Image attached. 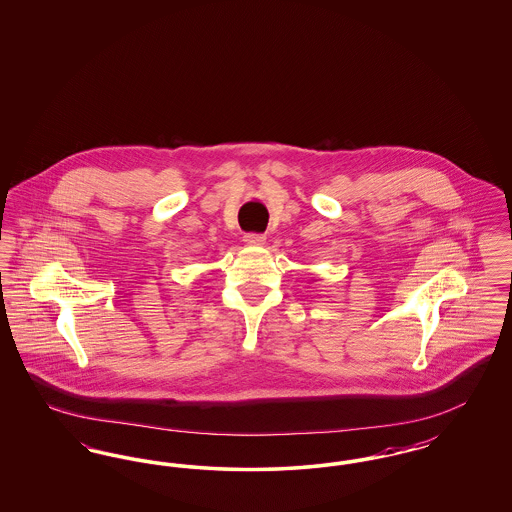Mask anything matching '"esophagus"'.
<instances>
[{
	"mask_svg": "<svg viewBox=\"0 0 512 512\" xmlns=\"http://www.w3.org/2000/svg\"><path fill=\"white\" fill-rule=\"evenodd\" d=\"M244 242L247 245H253V247H257V245H263L267 242V236L265 234H255V232H249V234H245Z\"/></svg>",
	"mask_w": 512,
	"mask_h": 512,
	"instance_id": "1",
	"label": "esophagus"
}]
</instances>
